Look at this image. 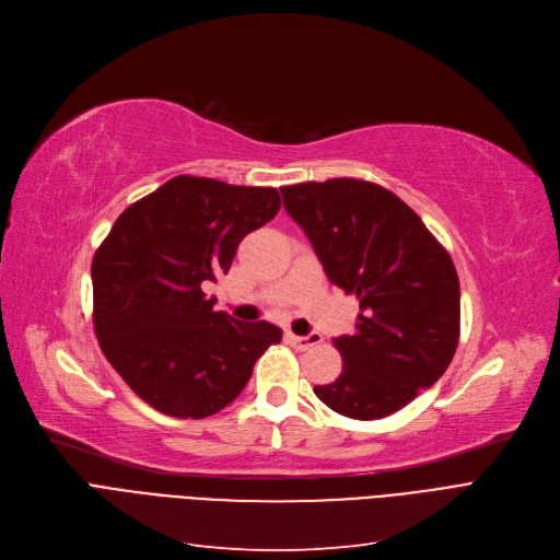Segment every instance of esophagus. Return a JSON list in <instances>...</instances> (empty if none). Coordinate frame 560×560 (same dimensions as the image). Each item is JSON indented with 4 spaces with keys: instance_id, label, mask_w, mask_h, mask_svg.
I'll list each match as a JSON object with an SVG mask.
<instances>
[{
    "instance_id": "esophagus-1",
    "label": "esophagus",
    "mask_w": 560,
    "mask_h": 560,
    "mask_svg": "<svg viewBox=\"0 0 560 560\" xmlns=\"http://www.w3.org/2000/svg\"><path fill=\"white\" fill-rule=\"evenodd\" d=\"M287 339H289V343L294 346V349H299V351H307V349H312V346L322 343V335H318V332H310V335L287 332Z\"/></svg>"
}]
</instances>
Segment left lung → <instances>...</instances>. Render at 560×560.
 <instances>
[{
	"instance_id": "obj_1",
	"label": "left lung",
	"mask_w": 560,
	"mask_h": 560,
	"mask_svg": "<svg viewBox=\"0 0 560 560\" xmlns=\"http://www.w3.org/2000/svg\"><path fill=\"white\" fill-rule=\"evenodd\" d=\"M280 191L328 280L360 303L353 335L335 339L339 378L314 394L351 419L401 410L454 360L460 335L454 261L415 211L374 182L337 177Z\"/></svg>"
}]
</instances>
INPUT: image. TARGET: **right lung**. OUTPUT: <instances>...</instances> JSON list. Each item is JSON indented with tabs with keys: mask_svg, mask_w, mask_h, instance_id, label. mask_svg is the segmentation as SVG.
<instances>
[{
	"mask_svg": "<svg viewBox=\"0 0 560 560\" xmlns=\"http://www.w3.org/2000/svg\"><path fill=\"white\" fill-rule=\"evenodd\" d=\"M280 209L271 186L177 175L129 205L91 266L102 353L148 406L205 419L242 394L282 330L217 312L205 284L228 273L242 238Z\"/></svg>",
	"mask_w": 560,
	"mask_h": 560,
	"instance_id": "obj_1",
	"label": "right lung"
}]
</instances>
